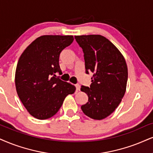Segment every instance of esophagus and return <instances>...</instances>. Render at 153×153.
<instances>
[{"instance_id":"34e87169","label":"esophagus","mask_w":153,"mask_h":153,"mask_svg":"<svg viewBox=\"0 0 153 153\" xmlns=\"http://www.w3.org/2000/svg\"><path fill=\"white\" fill-rule=\"evenodd\" d=\"M75 86H76V88L77 91H79V90H80V85H79V84H76Z\"/></svg>"}]
</instances>
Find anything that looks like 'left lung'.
<instances>
[{
	"mask_svg": "<svg viewBox=\"0 0 153 153\" xmlns=\"http://www.w3.org/2000/svg\"><path fill=\"white\" fill-rule=\"evenodd\" d=\"M74 37L84 52L86 73H94L90 87H81V91L88 97V102L81 108L92 119H104L116 110L126 93L128 81L126 59L118 49L102 35Z\"/></svg>",
	"mask_w": 153,
	"mask_h": 153,
	"instance_id": "8db88e82",
	"label": "left lung"
}]
</instances>
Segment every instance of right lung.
<instances>
[{"label":"right lung","instance_id":"right-lung-1","mask_svg":"<svg viewBox=\"0 0 153 153\" xmlns=\"http://www.w3.org/2000/svg\"><path fill=\"white\" fill-rule=\"evenodd\" d=\"M73 41L72 35H42L19 58L15 75L17 94L34 118L45 120L53 116L67 96L76 91L70 83L55 77L56 73H62L59 54Z\"/></svg>","mask_w":153,"mask_h":153}]
</instances>
